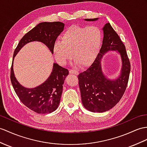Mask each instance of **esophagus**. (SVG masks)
Listing matches in <instances>:
<instances>
[{"label":"esophagus","mask_w":147,"mask_h":147,"mask_svg":"<svg viewBox=\"0 0 147 147\" xmlns=\"http://www.w3.org/2000/svg\"><path fill=\"white\" fill-rule=\"evenodd\" d=\"M69 73L71 74H75V75H76V76H77V75L78 74V71L77 70H70Z\"/></svg>","instance_id":"esophagus-1"}]
</instances>
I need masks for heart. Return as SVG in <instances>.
I'll list each match as a JSON object with an SVG mask.
<instances>
[{
  "instance_id": "obj_1",
  "label": "heart",
  "mask_w": 147,
  "mask_h": 147,
  "mask_svg": "<svg viewBox=\"0 0 147 147\" xmlns=\"http://www.w3.org/2000/svg\"><path fill=\"white\" fill-rule=\"evenodd\" d=\"M102 40L103 33L99 27L74 25L63 32L62 40L54 42L52 51L60 65H65L73 55L75 63L86 67L94 62Z\"/></svg>"
}]
</instances>
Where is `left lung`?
<instances>
[{
    "mask_svg": "<svg viewBox=\"0 0 147 147\" xmlns=\"http://www.w3.org/2000/svg\"><path fill=\"white\" fill-rule=\"evenodd\" d=\"M98 19H85L93 22ZM103 38L98 54L90 67L78 76L82 104L92 112L108 111L120 101L126 90L130 72V63L123 42L110 23L102 28ZM115 51L122 60L120 75L114 80L107 78L103 74L101 60L106 53Z\"/></svg>",
    "mask_w": 147,
    "mask_h": 147,
    "instance_id": "left-lung-1",
    "label": "left lung"
}]
</instances>
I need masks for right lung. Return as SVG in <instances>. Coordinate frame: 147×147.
<instances>
[{
    "instance_id": "obj_1",
    "label": "right lung",
    "mask_w": 147,
    "mask_h": 147,
    "mask_svg": "<svg viewBox=\"0 0 147 147\" xmlns=\"http://www.w3.org/2000/svg\"><path fill=\"white\" fill-rule=\"evenodd\" d=\"M65 24L60 22H41L21 38L13 53L10 70V80L20 101L28 109L38 113H50L58 108L63 85L69 70L53 63L52 71L44 83L35 88H26L17 81L13 69V60L20 50L31 42H40L53 54L52 47L57 37L63 30Z\"/></svg>"
}]
</instances>
